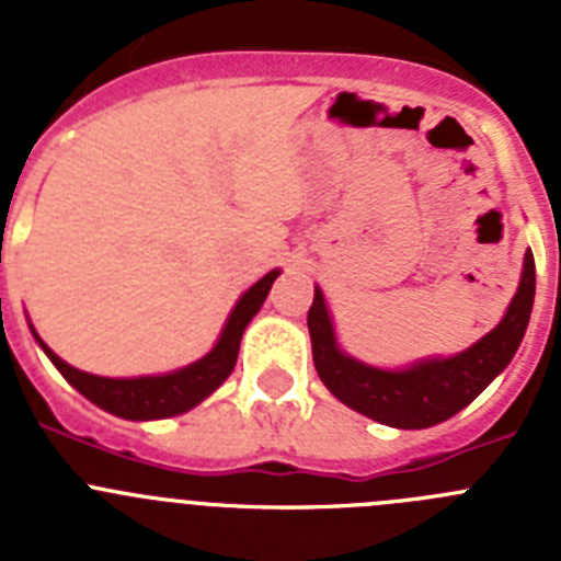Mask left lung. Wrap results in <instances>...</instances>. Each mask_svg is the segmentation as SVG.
Listing matches in <instances>:
<instances>
[{"mask_svg":"<svg viewBox=\"0 0 561 561\" xmlns=\"http://www.w3.org/2000/svg\"><path fill=\"white\" fill-rule=\"evenodd\" d=\"M534 289H537V270L528 250L517 295L497 329L460 354L447 359L415 362L401 370H381L342 354L323 291L314 289V304L309 309L314 368L325 388L356 413L399 430L433 427L463 410L512 362L531 320Z\"/></svg>","mask_w":561,"mask_h":561,"instance_id":"1","label":"left lung"}]
</instances>
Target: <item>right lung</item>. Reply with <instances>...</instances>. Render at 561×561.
Masks as SVG:
<instances>
[{
  "instance_id": "right-lung-1",
  "label": "right lung",
  "mask_w": 561,
  "mask_h": 561,
  "mask_svg": "<svg viewBox=\"0 0 561 561\" xmlns=\"http://www.w3.org/2000/svg\"><path fill=\"white\" fill-rule=\"evenodd\" d=\"M280 275L277 270H272L270 275H264L255 286L241 295V300L236 304V309L227 317L225 331H221L219 342L213 345V351L207 356H202L199 362H193L187 368L173 370V374L162 376H137V379H108V376H95L83 374V370L72 368L61 356H56L42 342V336L36 334V329L30 325L33 336L38 340V345L44 348V354L49 356V362L61 370L64 379L78 390V393L87 396L92 404H98L101 410L112 415H121L128 421H153V419H168V415L187 413L191 408H196L202 399L219 388L221 381L232 374L238 359V345H241V334H244L247 323L257 314V309L264 306L266 295H270L275 277Z\"/></svg>"
}]
</instances>
